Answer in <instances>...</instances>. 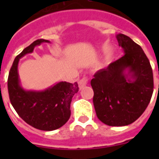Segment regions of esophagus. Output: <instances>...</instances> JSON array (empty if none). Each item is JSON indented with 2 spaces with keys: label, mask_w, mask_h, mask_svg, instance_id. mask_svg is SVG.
<instances>
[{
  "label": "esophagus",
  "mask_w": 159,
  "mask_h": 159,
  "mask_svg": "<svg viewBox=\"0 0 159 159\" xmlns=\"http://www.w3.org/2000/svg\"><path fill=\"white\" fill-rule=\"evenodd\" d=\"M87 82H88V79L87 78H83V79H81L79 81V83H78V85H79V89H82L83 87L85 86L87 84Z\"/></svg>",
  "instance_id": "obj_1"
}]
</instances>
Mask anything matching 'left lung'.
Listing matches in <instances>:
<instances>
[{
  "mask_svg": "<svg viewBox=\"0 0 159 159\" xmlns=\"http://www.w3.org/2000/svg\"><path fill=\"white\" fill-rule=\"evenodd\" d=\"M124 55L94 74L91 80L98 118L109 126H126L147 109L153 93V75L141 47L117 34Z\"/></svg>",
  "mask_w": 159,
  "mask_h": 159,
  "instance_id": "1",
  "label": "left lung"
}]
</instances>
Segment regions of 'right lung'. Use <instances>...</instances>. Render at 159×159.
I'll return each instance as SVG.
<instances>
[{
  "label": "right lung",
  "instance_id": "1",
  "mask_svg": "<svg viewBox=\"0 0 159 159\" xmlns=\"http://www.w3.org/2000/svg\"><path fill=\"white\" fill-rule=\"evenodd\" d=\"M44 39L36 40L23 50L14 59L7 80L9 98L19 116L30 126L37 129L52 131L62 127L70 117V102L73 95L78 92L77 83L59 82L44 90H27L19 79V59L31 53L36 46Z\"/></svg>",
  "mask_w": 159,
  "mask_h": 159
}]
</instances>
